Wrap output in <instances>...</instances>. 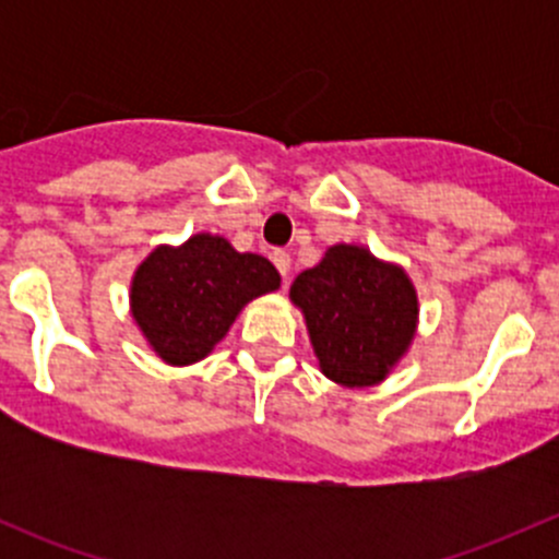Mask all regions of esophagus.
<instances>
[{
    "instance_id": "esophagus-1",
    "label": "esophagus",
    "mask_w": 559,
    "mask_h": 559,
    "mask_svg": "<svg viewBox=\"0 0 559 559\" xmlns=\"http://www.w3.org/2000/svg\"><path fill=\"white\" fill-rule=\"evenodd\" d=\"M273 264L275 267H278V273L284 275V281H286V275H289V270H292V257L286 251H273Z\"/></svg>"
}]
</instances>
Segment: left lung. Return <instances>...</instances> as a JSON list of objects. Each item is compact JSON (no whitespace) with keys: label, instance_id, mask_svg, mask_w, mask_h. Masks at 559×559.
<instances>
[{"label":"left lung","instance_id":"obj_1","mask_svg":"<svg viewBox=\"0 0 559 559\" xmlns=\"http://www.w3.org/2000/svg\"><path fill=\"white\" fill-rule=\"evenodd\" d=\"M321 373L341 386L381 384L416 335L419 300L403 267L337 243L289 289Z\"/></svg>","mask_w":559,"mask_h":559}]
</instances>
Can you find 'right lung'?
Segmentation results:
<instances>
[{
    "label": "right lung",
    "mask_w": 559,
    "mask_h": 559,
    "mask_svg": "<svg viewBox=\"0 0 559 559\" xmlns=\"http://www.w3.org/2000/svg\"><path fill=\"white\" fill-rule=\"evenodd\" d=\"M281 275L259 253H240L218 235L159 246L132 278L129 306L148 346L167 365L205 359L251 300L275 292Z\"/></svg>",
    "instance_id": "add662e5"
}]
</instances>
